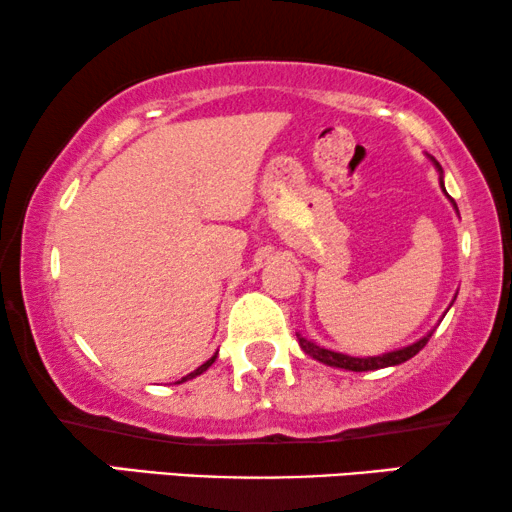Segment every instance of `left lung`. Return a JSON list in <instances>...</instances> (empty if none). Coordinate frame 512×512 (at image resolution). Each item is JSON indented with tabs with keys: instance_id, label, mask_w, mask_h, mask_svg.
<instances>
[{
	"instance_id": "8db88e82",
	"label": "left lung",
	"mask_w": 512,
	"mask_h": 512,
	"mask_svg": "<svg viewBox=\"0 0 512 512\" xmlns=\"http://www.w3.org/2000/svg\"><path fill=\"white\" fill-rule=\"evenodd\" d=\"M429 158H431V156H429ZM431 163L436 165V170H438V174H440V188H443V193L447 195L445 184H443V167L438 165L436 158H431ZM447 198H450V195H447ZM450 202H452V207L457 209V205H454L452 198H450ZM457 214H459V212H457ZM447 310H450V307H447ZM433 331H436V328H433ZM433 331H429V333L424 335V338H419L417 342H412V345H408V347L394 349V352H384V354H380V356H349V354H340V352H333V349L319 347L317 342L303 338V335H300V333H296V335H298V345H300V349H303V352H305L307 356H312L314 361L324 363V366L354 370V373H366V370H380V368L398 366V363H405L408 359H412V356H415L417 352H422L424 345H426V342H429V338L433 335Z\"/></svg>"
}]
</instances>
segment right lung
<instances>
[{"instance_id": "right-lung-1", "label": "right lung", "mask_w": 512, "mask_h": 512, "mask_svg": "<svg viewBox=\"0 0 512 512\" xmlns=\"http://www.w3.org/2000/svg\"><path fill=\"white\" fill-rule=\"evenodd\" d=\"M214 361H216V354H214V356H212V359H209V361H205V363H202V366H200V368H195V370H193V373H188L186 377H181V380H179L177 384H181V382H186V380H193V377H198V375H202V373H205V370H207L209 366H212V363H214Z\"/></svg>"}]
</instances>
